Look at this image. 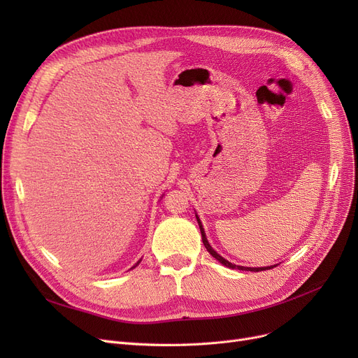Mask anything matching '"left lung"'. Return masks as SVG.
<instances>
[{
	"instance_id": "1",
	"label": "left lung",
	"mask_w": 358,
	"mask_h": 358,
	"mask_svg": "<svg viewBox=\"0 0 358 358\" xmlns=\"http://www.w3.org/2000/svg\"><path fill=\"white\" fill-rule=\"evenodd\" d=\"M197 217V216H196ZM197 223H199V227H200V232H201V239H203V245L206 247V250H208L209 252H210V255L213 257V258H216L219 262H222V264L224 266V267H229V268H238V270H250V271H262V270H270V268H273V267H275V266H273V267H258V268H251V267H239V266H235V264H232V262H229L228 259H224L223 257H220L212 247H210V243L208 242V238H206V235H204V229H203V227H201V223H200V220H199V217H197Z\"/></svg>"
}]
</instances>
